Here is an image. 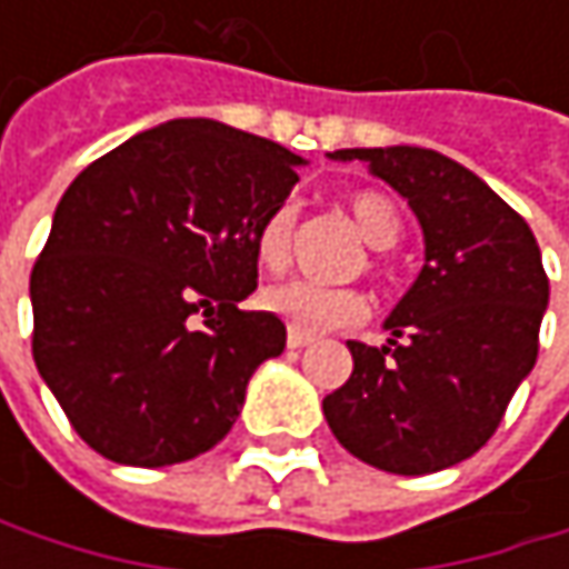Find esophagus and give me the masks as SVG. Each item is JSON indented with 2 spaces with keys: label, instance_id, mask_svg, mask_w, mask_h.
Returning <instances> with one entry per match:
<instances>
[{
  "label": "esophagus",
  "instance_id": "1",
  "mask_svg": "<svg viewBox=\"0 0 569 569\" xmlns=\"http://www.w3.org/2000/svg\"><path fill=\"white\" fill-rule=\"evenodd\" d=\"M309 342H312V336H306V332H296V329L286 332V346H289V349H302V346H309Z\"/></svg>",
  "mask_w": 569,
  "mask_h": 569
}]
</instances>
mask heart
I'll return each instance as SVG.
<instances>
[{"mask_svg":"<svg viewBox=\"0 0 569 569\" xmlns=\"http://www.w3.org/2000/svg\"><path fill=\"white\" fill-rule=\"evenodd\" d=\"M349 213L356 220V230L372 250H392L401 237V217L392 197L379 190H359L349 197ZM292 237H296V207L283 200L257 223L253 247L257 260L267 270H283L292 257ZM379 267V260H372ZM263 306L280 316L296 332H329L356 326L369 316V302L359 289H332V286L309 283V280H286V283L263 289Z\"/></svg>","mask_w":569,"mask_h":569,"instance_id":"1","label":"heart"}]
</instances>
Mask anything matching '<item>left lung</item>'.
Returning <instances> with one entry per match:
<instances>
[{
	"label": "left lung",
	"instance_id": "obj_1",
	"mask_svg": "<svg viewBox=\"0 0 569 569\" xmlns=\"http://www.w3.org/2000/svg\"><path fill=\"white\" fill-rule=\"evenodd\" d=\"M415 210L425 267L376 349L349 342L352 376L322 398L339 445L392 475H431L488 445L537 362L550 283L527 220L478 173L428 148H346Z\"/></svg>",
	"mask_w": 569,
	"mask_h": 569
}]
</instances>
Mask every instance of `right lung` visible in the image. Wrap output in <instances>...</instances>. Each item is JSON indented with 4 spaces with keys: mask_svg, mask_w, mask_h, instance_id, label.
Here are the masks:
<instances>
[{
    "mask_svg": "<svg viewBox=\"0 0 569 569\" xmlns=\"http://www.w3.org/2000/svg\"><path fill=\"white\" fill-rule=\"evenodd\" d=\"M306 164L207 118L134 134L71 180L32 267V356L71 428L108 461L210 451L260 362L286 349L257 289V223Z\"/></svg>",
    "mask_w": 569,
    "mask_h": 569,
    "instance_id": "right-lung-1",
    "label": "right lung"
}]
</instances>
